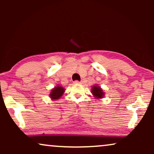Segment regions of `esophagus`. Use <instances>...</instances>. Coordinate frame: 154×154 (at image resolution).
<instances>
[{"label":"esophagus","instance_id":"esophagus-1","mask_svg":"<svg viewBox=\"0 0 154 154\" xmlns=\"http://www.w3.org/2000/svg\"><path fill=\"white\" fill-rule=\"evenodd\" d=\"M73 83H75V84H81V83H82L81 81H73Z\"/></svg>","mask_w":154,"mask_h":154}]
</instances>
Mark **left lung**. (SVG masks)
<instances>
[{"label": "left lung", "mask_w": 154, "mask_h": 154, "mask_svg": "<svg viewBox=\"0 0 154 154\" xmlns=\"http://www.w3.org/2000/svg\"><path fill=\"white\" fill-rule=\"evenodd\" d=\"M92 93L96 98H102L104 97V92L100 87L98 86H93L92 90Z\"/></svg>", "instance_id": "1"}]
</instances>
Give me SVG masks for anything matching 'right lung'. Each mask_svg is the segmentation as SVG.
Wrapping results in <instances>:
<instances>
[{"mask_svg":"<svg viewBox=\"0 0 154 154\" xmlns=\"http://www.w3.org/2000/svg\"><path fill=\"white\" fill-rule=\"evenodd\" d=\"M64 92V88L62 87H60V86H57V87H55L52 90V91L50 94V97L52 98V100H58V99L62 95Z\"/></svg>","mask_w":154,"mask_h":154,"instance_id":"1","label":"right lung"}]
</instances>
